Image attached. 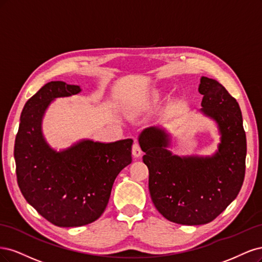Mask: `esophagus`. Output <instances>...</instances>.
Masks as SVG:
<instances>
[{
  "label": "esophagus",
  "instance_id": "34e87169",
  "mask_svg": "<svg viewBox=\"0 0 262 262\" xmlns=\"http://www.w3.org/2000/svg\"><path fill=\"white\" fill-rule=\"evenodd\" d=\"M132 152H133V156H134L135 158H138V157H140V156H141V148H140V146H139V143H138V142L135 141V143L133 145V150H132Z\"/></svg>",
  "mask_w": 262,
  "mask_h": 262
}]
</instances>
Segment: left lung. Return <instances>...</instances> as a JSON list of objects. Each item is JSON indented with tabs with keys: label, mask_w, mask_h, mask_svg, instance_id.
I'll list each match as a JSON object with an SVG mask.
<instances>
[{
	"label": "left lung",
	"mask_w": 262,
	"mask_h": 262,
	"mask_svg": "<svg viewBox=\"0 0 262 262\" xmlns=\"http://www.w3.org/2000/svg\"><path fill=\"white\" fill-rule=\"evenodd\" d=\"M200 112L213 120L220 143L212 156H176L163 127L143 129L138 141L149 168V191L157 210L183 225L207 224L237 197L245 177L247 145L239 105L215 79L200 78Z\"/></svg>",
	"instance_id": "1"
}]
</instances>
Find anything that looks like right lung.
Masks as SVG:
<instances>
[{"label":"right lung","instance_id":"1","mask_svg":"<svg viewBox=\"0 0 262 262\" xmlns=\"http://www.w3.org/2000/svg\"><path fill=\"white\" fill-rule=\"evenodd\" d=\"M79 86L51 81L25 104L14 158L19 189L28 204L61 227L82 226L104 212L116 176L132 163L133 139H82L56 151L42 133V120L56 98L77 95Z\"/></svg>","mask_w":262,"mask_h":262}]
</instances>
